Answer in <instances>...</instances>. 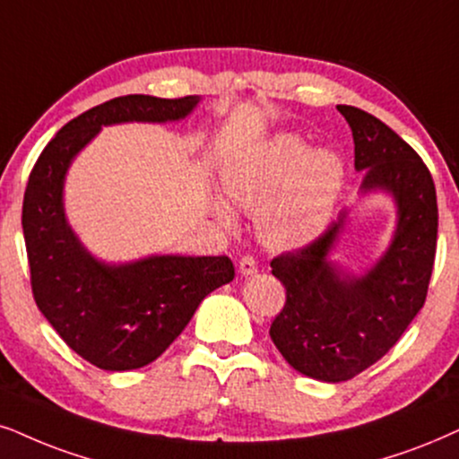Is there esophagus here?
<instances>
[{"mask_svg":"<svg viewBox=\"0 0 459 459\" xmlns=\"http://www.w3.org/2000/svg\"><path fill=\"white\" fill-rule=\"evenodd\" d=\"M239 271L241 275H254V273L258 271V260L252 256V254H246V256H241L239 260Z\"/></svg>","mask_w":459,"mask_h":459,"instance_id":"34e87169","label":"esophagus"}]
</instances>
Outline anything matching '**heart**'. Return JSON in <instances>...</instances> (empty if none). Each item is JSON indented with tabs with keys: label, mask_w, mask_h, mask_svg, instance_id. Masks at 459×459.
<instances>
[{
	"label": "heart",
	"mask_w": 459,
	"mask_h": 459,
	"mask_svg": "<svg viewBox=\"0 0 459 459\" xmlns=\"http://www.w3.org/2000/svg\"><path fill=\"white\" fill-rule=\"evenodd\" d=\"M345 179L339 154L330 150L309 152L303 139L277 135L243 156L226 171V196L241 210L256 212L266 246L288 249L320 235L328 222ZM218 216L230 213L218 205Z\"/></svg>",
	"instance_id": "b5f03b06"
}]
</instances>
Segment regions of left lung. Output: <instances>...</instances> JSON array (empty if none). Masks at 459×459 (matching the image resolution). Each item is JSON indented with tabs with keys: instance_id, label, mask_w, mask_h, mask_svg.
<instances>
[{
	"instance_id": "8db88e82",
	"label": "left lung",
	"mask_w": 459,
	"mask_h": 459,
	"mask_svg": "<svg viewBox=\"0 0 459 459\" xmlns=\"http://www.w3.org/2000/svg\"><path fill=\"white\" fill-rule=\"evenodd\" d=\"M351 126L362 188L387 190L398 226L384 258L362 277L328 260L343 220L307 246L271 260L286 303L271 339L292 368L339 384L373 367L396 345L426 303L437 256L438 205L426 162L390 126L353 106H336Z\"/></svg>"
}]
</instances>
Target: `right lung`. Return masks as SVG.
I'll return each mask as SVG.
<instances>
[{
	"instance_id": "add662e5",
	"label": "right lung",
	"mask_w": 459,
	"mask_h": 459,
	"mask_svg": "<svg viewBox=\"0 0 459 459\" xmlns=\"http://www.w3.org/2000/svg\"><path fill=\"white\" fill-rule=\"evenodd\" d=\"M199 97L125 95L69 120L33 165L22 199L31 292L38 309L92 367L133 370L178 339L201 300L235 277L229 256H152L109 266L80 246L65 222L63 179L101 125L165 123L193 112Z\"/></svg>"
}]
</instances>
